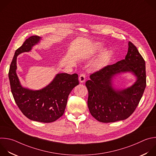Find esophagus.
Listing matches in <instances>:
<instances>
[{"mask_svg": "<svg viewBox=\"0 0 156 156\" xmlns=\"http://www.w3.org/2000/svg\"><path fill=\"white\" fill-rule=\"evenodd\" d=\"M86 80V76L84 73H82L79 76V81L80 83H84Z\"/></svg>", "mask_w": 156, "mask_h": 156, "instance_id": "obj_1", "label": "esophagus"}]
</instances>
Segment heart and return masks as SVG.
<instances>
[{
    "label": "heart",
    "instance_id": "b5f03b06",
    "mask_svg": "<svg viewBox=\"0 0 156 156\" xmlns=\"http://www.w3.org/2000/svg\"><path fill=\"white\" fill-rule=\"evenodd\" d=\"M102 48H103V46H102L101 44H100V43H98L97 44V46L95 48L96 53H98V52L101 51ZM112 55H113V52L110 49L107 50V51L103 52V53H102L98 56V58L95 61V62L93 64L94 68L96 70H99V69H101L103 67H105V66H107L108 64V63L110 62V61L112 59Z\"/></svg>",
    "mask_w": 156,
    "mask_h": 156
}]
</instances>
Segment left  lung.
<instances>
[{
	"mask_svg": "<svg viewBox=\"0 0 156 156\" xmlns=\"http://www.w3.org/2000/svg\"><path fill=\"white\" fill-rule=\"evenodd\" d=\"M128 46L124 59L90 75V80L86 82L89 112L101 122H114L128 118L136 109L144 91L145 61L133 43L129 41ZM126 73L136 78L135 83L125 89L116 88L114 78Z\"/></svg>",
	"mask_w": 156,
	"mask_h": 156,
	"instance_id": "obj_1",
	"label": "left lung"
}]
</instances>
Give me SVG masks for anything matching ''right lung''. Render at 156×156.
Returning <instances> with one entry per match:
<instances>
[{
  "instance_id": "obj_1",
  "label": "right lung",
  "mask_w": 156,
  "mask_h": 156,
  "mask_svg": "<svg viewBox=\"0 0 156 156\" xmlns=\"http://www.w3.org/2000/svg\"><path fill=\"white\" fill-rule=\"evenodd\" d=\"M41 39L38 36H32L16 50L9 77L13 98L23 115L32 121L49 123L63 115L68 97L72 89L79 84V81L76 73H61L57 74L48 85L39 90L30 89L21 85L16 73L17 56L30 51Z\"/></svg>"
}]
</instances>
